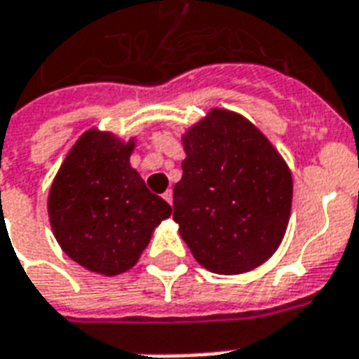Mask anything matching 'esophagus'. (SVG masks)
<instances>
[{"label":"esophagus","instance_id":"34e87169","mask_svg":"<svg viewBox=\"0 0 359 359\" xmlns=\"http://www.w3.org/2000/svg\"><path fill=\"white\" fill-rule=\"evenodd\" d=\"M163 200H165L169 205H172V192H171V190H167V192L163 194Z\"/></svg>","mask_w":359,"mask_h":359}]
</instances>
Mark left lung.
I'll return each instance as SVG.
<instances>
[{
    "label": "left lung",
    "mask_w": 359,
    "mask_h": 359,
    "mask_svg": "<svg viewBox=\"0 0 359 359\" xmlns=\"http://www.w3.org/2000/svg\"><path fill=\"white\" fill-rule=\"evenodd\" d=\"M182 146L172 219L194 259L226 276L261 266L287 230L293 179L285 159L249 119L222 108L190 127Z\"/></svg>",
    "instance_id": "8db88e82"
}]
</instances>
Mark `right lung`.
Here are the masks:
<instances>
[{
    "label": "right lung",
    "mask_w": 359,
    "mask_h": 359,
    "mask_svg": "<svg viewBox=\"0 0 359 359\" xmlns=\"http://www.w3.org/2000/svg\"><path fill=\"white\" fill-rule=\"evenodd\" d=\"M135 139L85 131L62 161L47 200L58 245L79 266L118 276L137 264L171 205L129 163Z\"/></svg>",
    "instance_id": "right-lung-1"
}]
</instances>
